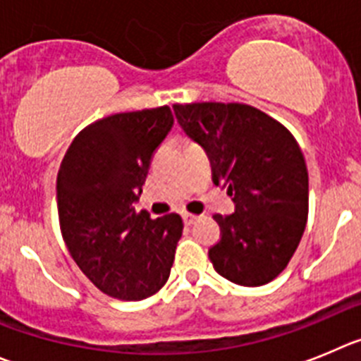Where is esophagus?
<instances>
[{"instance_id": "esophagus-1", "label": "esophagus", "mask_w": 361, "mask_h": 361, "mask_svg": "<svg viewBox=\"0 0 361 361\" xmlns=\"http://www.w3.org/2000/svg\"><path fill=\"white\" fill-rule=\"evenodd\" d=\"M183 221H185V225H194V223L197 221V216H196V214L185 212L183 214Z\"/></svg>"}]
</instances>
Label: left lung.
<instances>
[{"label":"left lung","instance_id":"obj_1","mask_svg":"<svg viewBox=\"0 0 361 361\" xmlns=\"http://www.w3.org/2000/svg\"><path fill=\"white\" fill-rule=\"evenodd\" d=\"M173 108L183 131L209 154L212 181L235 203L230 216H214L221 237L210 246V262L230 282L268 284L291 261L307 221V167L295 136L248 104Z\"/></svg>","mask_w":361,"mask_h":361}]
</instances>
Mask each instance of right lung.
<instances>
[{
    "mask_svg": "<svg viewBox=\"0 0 361 361\" xmlns=\"http://www.w3.org/2000/svg\"><path fill=\"white\" fill-rule=\"evenodd\" d=\"M174 116L169 106L115 113L86 126L57 174L59 225L71 259L102 293L142 300L164 288L183 230L178 214L135 210L152 157Z\"/></svg>",
    "mask_w": 361,
    "mask_h": 361,
    "instance_id": "1",
    "label": "right lung"
}]
</instances>
